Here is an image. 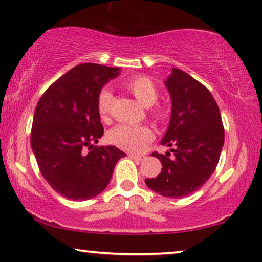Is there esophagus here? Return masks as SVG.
I'll use <instances>...</instances> for the list:
<instances>
[{"label":"esophagus","instance_id":"esophagus-1","mask_svg":"<svg viewBox=\"0 0 262 262\" xmlns=\"http://www.w3.org/2000/svg\"><path fill=\"white\" fill-rule=\"evenodd\" d=\"M128 157L134 161H143L145 159V156L143 155H135V154H128Z\"/></svg>","mask_w":262,"mask_h":262}]
</instances>
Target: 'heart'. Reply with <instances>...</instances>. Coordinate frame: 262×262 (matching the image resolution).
I'll list each match as a JSON object with an SVG mask.
<instances>
[{
    "instance_id": "1",
    "label": "heart",
    "mask_w": 262,
    "mask_h": 262,
    "mask_svg": "<svg viewBox=\"0 0 262 262\" xmlns=\"http://www.w3.org/2000/svg\"><path fill=\"white\" fill-rule=\"evenodd\" d=\"M125 87L136 100L144 107L155 105L159 99L156 85L150 78L145 76H136L125 82ZM112 93L110 89L103 88L98 96V112L103 121H107L112 108ZM151 116L156 120L166 119V111L161 107L151 108ZM111 144L130 152H141L154 139V132L148 126H131V125H118L107 135Z\"/></svg>"
}]
</instances>
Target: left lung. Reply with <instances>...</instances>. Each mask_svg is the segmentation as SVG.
<instances>
[{"label": "left lung", "mask_w": 262, "mask_h": 262, "mask_svg": "<svg viewBox=\"0 0 262 262\" xmlns=\"http://www.w3.org/2000/svg\"><path fill=\"white\" fill-rule=\"evenodd\" d=\"M171 114L161 144L174 157L154 152L162 163L156 178L145 179L150 189L168 198H184L199 189L216 169L224 144V128L216 101L205 85L173 68L164 81Z\"/></svg>", "instance_id": "obj_1"}]
</instances>
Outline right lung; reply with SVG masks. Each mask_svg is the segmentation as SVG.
Masks as SVG:
<instances>
[{
	"instance_id": "right-lung-1",
	"label": "right lung",
	"mask_w": 262,
	"mask_h": 262,
	"mask_svg": "<svg viewBox=\"0 0 262 262\" xmlns=\"http://www.w3.org/2000/svg\"><path fill=\"white\" fill-rule=\"evenodd\" d=\"M119 73V68L80 64L50 85L35 107L32 150L45 180L68 199L100 194L126 156L114 145H94L103 135L99 93Z\"/></svg>"
}]
</instances>
